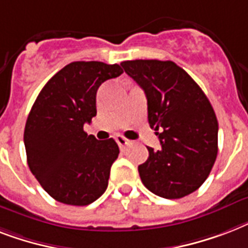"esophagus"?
Segmentation results:
<instances>
[{
    "mask_svg": "<svg viewBox=\"0 0 248 248\" xmlns=\"http://www.w3.org/2000/svg\"><path fill=\"white\" fill-rule=\"evenodd\" d=\"M116 141H117V144L120 145L121 149H124V148H126L128 144H130V140H127L126 138H124L122 135L116 136Z\"/></svg>",
    "mask_w": 248,
    "mask_h": 248,
    "instance_id": "34e87169",
    "label": "esophagus"
}]
</instances>
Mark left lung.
Returning <instances> with one entry per match:
<instances>
[{"label":"left lung","mask_w":248,"mask_h":248,"mask_svg":"<svg viewBox=\"0 0 248 248\" xmlns=\"http://www.w3.org/2000/svg\"><path fill=\"white\" fill-rule=\"evenodd\" d=\"M121 65L144 90L148 121L161 149L138 167L152 193L177 200L196 192L211 172L217 155L219 124L211 103L194 79L173 62L127 60Z\"/></svg>","instance_id":"left-lung-1"}]
</instances>
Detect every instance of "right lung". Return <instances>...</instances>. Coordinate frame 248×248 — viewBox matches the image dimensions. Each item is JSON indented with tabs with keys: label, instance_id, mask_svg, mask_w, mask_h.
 Here are the masks:
<instances>
[{
	"label": "right lung",
	"instance_id": "obj_1",
	"mask_svg": "<svg viewBox=\"0 0 248 248\" xmlns=\"http://www.w3.org/2000/svg\"><path fill=\"white\" fill-rule=\"evenodd\" d=\"M124 73L118 64L73 62L48 79L24 128L27 161L41 186L62 203L86 206L105 192L120 148L83 131L96 116V91Z\"/></svg>",
	"mask_w": 248,
	"mask_h": 248
}]
</instances>
